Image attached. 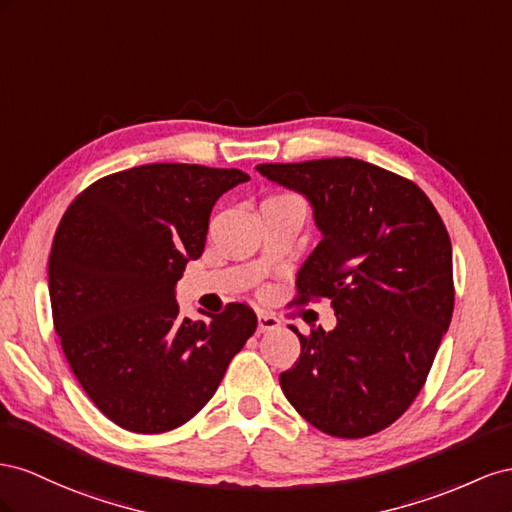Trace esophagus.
I'll return each instance as SVG.
<instances>
[{
	"instance_id": "esophagus-1",
	"label": "esophagus",
	"mask_w": 512,
	"mask_h": 512,
	"mask_svg": "<svg viewBox=\"0 0 512 512\" xmlns=\"http://www.w3.org/2000/svg\"><path fill=\"white\" fill-rule=\"evenodd\" d=\"M281 326V321L270 313H259L257 315V330L259 332H272Z\"/></svg>"
}]
</instances>
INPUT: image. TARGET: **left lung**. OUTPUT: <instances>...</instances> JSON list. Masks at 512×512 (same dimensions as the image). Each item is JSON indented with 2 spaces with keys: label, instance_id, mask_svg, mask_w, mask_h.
Returning <instances> with one entry per match:
<instances>
[{
  "label": "left lung",
  "instance_id": "1",
  "mask_svg": "<svg viewBox=\"0 0 512 512\" xmlns=\"http://www.w3.org/2000/svg\"><path fill=\"white\" fill-rule=\"evenodd\" d=\"M306 197L321 242L298 270V302L328 298L337 326L300 339L281 373L287 401L334 437H367L412 405L450 326L452 246L420 188L358 158L257 165Z\"/></svg>",
  "mask_w": 512,
  "mask_h": 512
}]
</instances>
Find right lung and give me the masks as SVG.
Segmentation results:
<instances>
[{"mask_svg": "<svg viewBox=\"0 0 512 512\" xmlns=\"http://www.w3.org/2000/svg\"><path fill=\"white\" fill-rule=\"evenodd\" d=\"M248 180L240 169L141 165L87 186L62 216L49 255L55 332L87 397L126 431L191 420L257 328L242 302L193 321L175 300L214 203Z\"/></svg>", "mask_w": 512, "mask_h": 512, "instance_id": "obj_1", "label": "right lung"}]
</instances>
